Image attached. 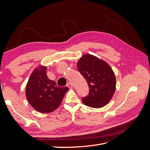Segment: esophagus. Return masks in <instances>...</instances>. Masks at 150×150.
<instances>
[{"label": "esophagus", "mask_w": 150, "mask_h": 150, "mask_svg": "<svg viewBox=\"0 0 150 150\" xmlns=\"http://www.w3.org/2000/svg\"><path fill=\"white\" fill-rule=\"evenodd\" d=\"M67 87L69 88V89H72V88H73V86H72V84L70 83H68V84H67Z\"/></svg>", "instance_id": "obj_1"}]
</instances>
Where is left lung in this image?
I'll list each match as a JSON object with an SVG mask.
<instances>
[{
	"label": "left lung",
	"instance_id": "obj_1",
	"mask_svg": "<svg viewBox=\"0 0 150 150\" xmlns=\"http://www.w3.org/2000/svg\"><path fill=\"white\" fill-rule=\"evenodd\" d=\"M77 67L89 89L88 96L82 98L83 103L94 108L106 106L116 89V77L110 66L101 59L86 54L79 59Z\"/></svg>",
	"mask_w": 150,
	"mask_h": 150
}]
</instances>
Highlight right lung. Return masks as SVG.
<instances>
[{
	"mask_svg": "<svg viewBox=\"0 0 150 150\" xmlns=\"http://www.w3.org/2000/svg\"><path fill=\"white\" fill-rule=\"evenodd\" d=\"M47 67L39 66L32 72L25 87L27 99L34 110L42 113L54 111L60 106L67 87L57 86L46 74Z\"/></svg>",
	"mask_w": 150,
	"mask_h": 150,
	"instance_id": "obj_1",
	"label": "right lung"
}]
</instances>
